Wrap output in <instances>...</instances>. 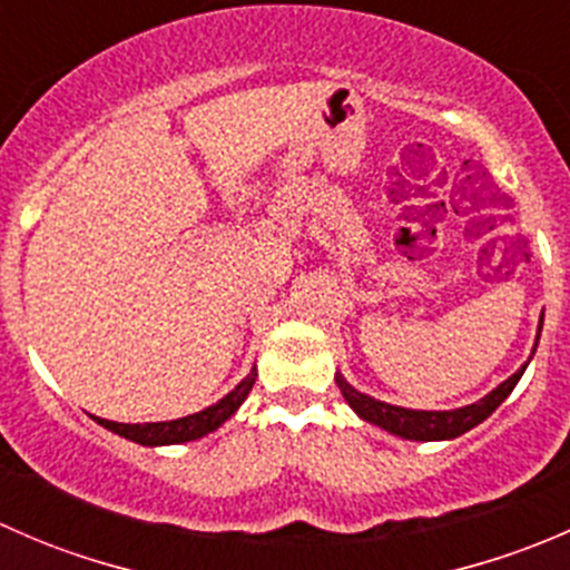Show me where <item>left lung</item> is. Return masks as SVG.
Here are the masks:
<instances>
[{
	"mask_svg": "<svg viewBox=\"0 0 570 570\" xmlns=\"http://www.w3.org/2000/svg\"><path fill=\"white\" fill-rule=\"evenodd\" d=\"M524 370H527V364L521 366L513 377H508L502 386H497L491 394L482 396L480 402L458 407V411H407V407L389 405V402L372 400V396L355 392V389L350 386L342 375H336V386H338V392L344 394V400L350 402V407H353L361 419H366V422L377 424V428L389 430V433L400 435V439L444 441V439H458V435L469 433L471 428H476L480 422H485V419L491 416V413L497 411L504 400H508V394L513 392L515 383L521 381Z\"/></svg>",
	"mask_w": 570,
	"mask_h": 570,
	"instance_id": "obj_1",
	"label": "left lung"
}]
</instances>
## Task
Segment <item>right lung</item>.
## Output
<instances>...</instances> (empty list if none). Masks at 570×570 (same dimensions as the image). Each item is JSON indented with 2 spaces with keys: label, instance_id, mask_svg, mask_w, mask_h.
Here are the masks:
<instances>
[{
  "label": "right lung",
  "instance_id": "1",
  "mask_svg": "<svg viewBox=\"0 0 570 570\" xmlns=\"http://www.w3.org/2000/svg\"><path fill=\"white\" fill-rule=\"evenodd\" d=\"M253 383H256V366L250 370V375L234 389L232 394L223 396L220 402L215 405L204 407V411L193 413V416L184 419H174V422H148V424H120V422H109V419H96L101 428L112 430V433L124 435V439L137 441L142 446H159V444H181V441H195L200 435L212 433V430L220 428L239 405H243L245 396L250 394Z\"/></svg>",
  "mask_w": 570,
  "mask_h": 570
}]
</instances>
